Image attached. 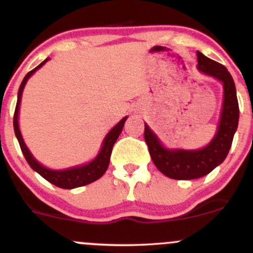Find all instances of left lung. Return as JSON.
<instances>
[{
  "mask_svg": "<svg viewBox=\"0 0 253 253\" xmlns=\"http://www.w3.org/2000/svg\"><path fill=\"white\" fill-rule=\"evenodd\" d=\"M197 70L223 84V105L211 141L198 149L168 148L144 124V139L150 158L162 174L175 180H193L208 175L225 160L239 125V103L234 79L226 67L197 51Z\"/></svg>",
  "mask_w": 253,
  "mask_h": 253,
  "instance_id": "8db88e82",
  "label": "left lung"
}]
</instances>
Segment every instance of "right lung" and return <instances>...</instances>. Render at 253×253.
Returning <instances> with one entry per match:
<instances>
[{"instance_id": "right-lung-1", "label": "right lung", "mask_w": 253, "mask_h": 253, "mask_svg": "<svg viewBox=\"0 0 253 253\" xmlns=\"http://www.w3.org/2000/svg\"><path fill=\"white\" fill-rule=\"evenodd\" d=\"M50 60V57H47L46 60L42 61L38 67H35L34 70L30 71L29 73H27L24 79L22 81V84L19 86V90H18V98H17V105H16V111H14V117H13V127H14V133L19 142L20 149H22L23 154H24L25 159H27L28 164L30 165L34 171H37L38 174L42 175L45 180H47L48 182H51L52 185L57 186L60 188H66V190H72V188L82 187V186H85L88 183L94 182V181L99 180L109 168V163H110V157L112 152V147H114L115 142L117 141L119 136L121 134L122 128H124V125L126 122L127 116H125L124 119L120 120L116 125L109 131V133L106 134L105 138H104L103 143H101L100 150L98 152L96 157L94 159H91L90 162L86 163V164L82 165H76V167L67 168V169H50V168L44 167L42 163L38 162L34 158V155L32 154V152L29 150V148L25 144L24 139H23L22 132L19 128V109H20V101H22V94L24 90V86L27 84L28 79L32 77L35 72H37L39 68H42L47 61Z\"/></svg>"}]
</instances>
